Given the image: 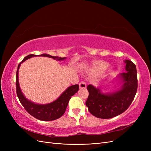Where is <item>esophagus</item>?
<instances>
[{
    "label": "esophagus",
    "instance_id": "esophagus-1",
    "mask_svg": "<svg viewBox=\"0 0 151 151\" xmlns=\"http://www.w3.org/2000/svg\"><path fill=\"white\" fill-rule=\"evenodd\" d=\"M79 88L81 89H85V88H86V84L83 81L81 82V83H79Z\"/></svg>",
    "mask_w": 151,
    "mask_h": 151
}]
</instances>
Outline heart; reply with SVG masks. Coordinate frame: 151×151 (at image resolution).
Instances as JSON below:
<instances>
[{"label":"heart","mask_w":151,"mask_h":151,"mask_svg":"<svg viewBox=\"0 0 151 151\" xmlns=\"http://www.w3.org/2000/svg\"><path fill=\"white\" fill-rule=\"evenodd\" d=\"M106 67L107 65L106 63L102 61H98L94 63L92 70L94 72H101L106 69Z\"/></svg>","instance_id":"b5f03b06"}]
</instances>
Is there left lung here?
Returning a JSON list of instances; mask_svg holds the SVG:
<instances>
[{
  "label": "left lung",
  "instance_id": "1",
  "mask_svg": "<svg viewBox=\"0 0 151 151\" xmlns=\"http://www.w3.org/2000/svg\"><path fill=\"white\" fill-rule=\"evenodd\" d=\"M126 72L120 75L124 83L122 89L112 94H103L92 85L87 87L89 96L86 102L89 111L93 115L108 119L120 115L130 106L137 90L136 66L129 60H125Z\"/></svg>",
  "mask_w": 151,
  "mask_h": 151
}]
</instances>
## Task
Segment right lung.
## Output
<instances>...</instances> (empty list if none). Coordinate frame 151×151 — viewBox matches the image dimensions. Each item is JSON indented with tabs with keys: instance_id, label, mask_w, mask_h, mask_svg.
Listing matches in <instances>:
<instances>
[{
	"instance_id": "right-lung-1",
	"label": "right lung",
	"mask_w": 151,
	"mask_h": 151,
	"mask_svg": "<svg viewBox=\"0 0 151 151\" xmlns=\"http://www.w3.org/2000/svg\"><path fill=\"white\" fill-rule=\"evenodd\" d=\"M42 56L52 58L57 60H64L65 57H60L51 56L48 54H42L40 55L34 54H30L24 58L22 62L18 65L17 69L16 72V93L19 100L21 104L23 106L26 111L33 117L37 118V119L42 121H52L57 120L58 118L61 117L64 114L67 106L68 105L71 96L74 95L79 90V85L76 84L71 86L63 92L60 97H59L55 101L47 104H38L29 101L27 99L24 95L22 94L21 89L19 86V80H18V70H19L21 63L31 57Z\"/></svg>"
}]
</instances>
